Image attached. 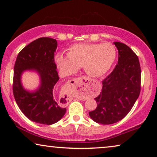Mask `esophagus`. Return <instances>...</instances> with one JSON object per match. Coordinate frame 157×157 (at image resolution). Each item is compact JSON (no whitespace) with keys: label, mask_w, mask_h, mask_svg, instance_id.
<instances>
[{"label":"esophagus","mask_w":157,"mask_h":157,"mask_svg":"<svg viewBox=\"0 0 157 157\" xmlns=\"http://www.w3.org/2000/svg\"><path fill=\"white\" fill-rule=\"evenodd\" d=\"M83 78L78 79V80H74V84H71L75 89H78L79 91H85L88 88V83L83 81ZM87 80V79H86Z\"/></svg>","instance_id":"34e87169"}]
</instances>
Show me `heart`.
Listing matches in <instances>:
<instances>
[{"label":"heart","mask_w":157,"mask_h":157,"mask_svg":"<svg viewBox=\"0 0 157 157\" xmlns=\"http://www.w3.org/2000/svg\"><path fill=\"white\" fill-rule=\"evenodd\" d=\"M116 56L115 47L109 43L78 44L70 47L67 56L57 55L56 62L59 69L66 75L74 74L83 66L89 76L100 77L110 69Z\"/></svg>","instance_id":"obj_1"}]
</instances>
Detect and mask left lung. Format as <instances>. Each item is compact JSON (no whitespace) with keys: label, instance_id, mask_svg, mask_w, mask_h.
<instances>
[{"label":"left lung","instance_id":"left-lung-1","mask_svg":"<svg viewBox=\"0 0 157 157\" xmlns=\"http://www.w3.org/2000/svg\"><path fill=\"white\" fill-rule=\"evenodd\" d=\"M119 61L114 69L102 81L97 107L90 111L96 123L112 124L123 119L132 109L141 91V67L136 53L126 44L114 42Z\"/></svg>","mask_w":157,"mask_h":157}]
</instances>
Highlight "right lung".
<instances>
[{"instance_id":"obj_1","label":"right lung","mask_w":157,"mask_h":157,"mask_svg":"<svg viewBox=\"0 0 157 157\" xmlns=\"http://www.w3.org/2000/svg\"><path fill=\"white\" fill-rule=\"evenodd\" d=\"M57 48L56 39L39 38L27 45L17 56L14 66L13 92L19 109L28 119L38 124L56 123L65 114L66 109L53 97V87L59 80L54 61ZM26 70L37 71L41 86L34 92L25 90L20 83L22 73Z\"/></svg>"}]
</instances>
